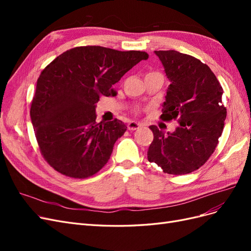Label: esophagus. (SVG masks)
<instances>
[{"label": "esophagus", "mask_w": 251, "mask_h": 251, "mask_svg": "<svg viewBox=\"0 0 251 251\" xmlns=\"http://www.w3.org/2000/svg\"><path fill=\"white\" fill-rule=\"evenodd\" d=\"M139 127H140V124L136 123V121H130V123H128V125H127V128L130 131H135V130H137V128H139Z\"/></svg>", "instance_id": "obj_1"}]
</instances>
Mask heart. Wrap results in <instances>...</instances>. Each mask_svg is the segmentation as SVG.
<instances>
[{"instance_id":"b5f03b06","label":"heart","mask_w":251,"mask_h":251,"mask_svg":"<svg viewBox=\"0 0 251 251\" xmlns=\"http://www.w3.org/2000/svg\"><path fill=\"white\" fill-rule=\"evenodd\" d=\"M147 76H161L162 77V75L158 72H151V73H148Z\"/></svg>"}]
</instances>
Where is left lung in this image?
I'll return each instance as SVG.
<instances>
[{
	"instance_id": "obj_1",
	"label": "left lung",
	"mask_w": 251,
	"mask_h": 251,
	"mask_svg": "<svg viewBox=\"0 0 251 251\" xmlns=\"http://www.w3.org/2000/svg\"><path fill=\"white\" fill-rule=\"evenodd\" d=\"M154 52L171 81L161 119H178L179 126L166 134L150 126L154 139L148 159L164 173H192L208 160L222 135L226 118L223 89L210 68L198 58L175 50Z\"/></svg>"
}]
</instances>
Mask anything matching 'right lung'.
<instances>
[{
    "label": "right lung",
    "mask_w": 251,
    "mask_h": 251,
    "mask_svg": "<svg viewBox=\"0 0 251 251\" xmlns=\"http://www.w3.org/2000/svg\"><path fill=\"white\" fill-rule=\"evenodd\" d=\"M148 57L143 51L75 47L42 71L30 117L41 153L53 169L82 179L103 168L126 126L117 119L97 124L96 102L101 95L115 96L112 86Z\"/></svg>",
    "instance_id": "add662e5"
}]
</instances>
